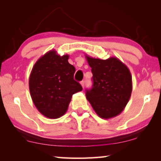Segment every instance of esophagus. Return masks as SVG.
Wrapping results in <instances>:
<instances>
[{
  "label": "esophagus",
  "instance_id": "1",
  "mask_svg": "<svg viewBox=\"0 0 161 161\" xmlns=\"http://www.w3.org/2000/svg\"><path fill=\"white\" fill-rule=\"evenodd\" d=\"M80 84H81V86L83 87L84 88V81H81V82H80Z\"/></svg>",
  "mask_w": 161,
  "mask_h": 161
}]
</instances>
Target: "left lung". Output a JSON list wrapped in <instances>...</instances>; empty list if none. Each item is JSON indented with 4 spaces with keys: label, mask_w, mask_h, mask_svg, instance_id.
Wrapping results in <instances>:
<instances>
[{
    "label": "left lung",
    "mask_w": 161,
    "mask_h": 161,
    "mask_svg": "<svg viewBox=\"0 0 161 161\" xmlns=\"http://www.w3.org/2000/svg\"><path fill=\"white\" fill-rule=\"evenodd\" d=\"M93 74V86L86 90V99L100 118L108 119L119 115L130 99L132 76L125 64L116 57L107 59L86 54Z\"/></svg>",
    "instance_id": "left-lung-1"
}]
</instances>
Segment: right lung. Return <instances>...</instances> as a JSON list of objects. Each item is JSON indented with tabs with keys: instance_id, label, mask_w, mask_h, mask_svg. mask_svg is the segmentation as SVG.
Returning <instances> with one entry per match:
<instances>
[{
	"instance_id": "right-lung-1",
	"label": "right lung",
	"mask_w": 161,
	"mask_h": 161,
	"mask_svg": "<svg viewBox=\"0 0 161 161\" xmlns=\"http://www.w3.org/2000/svg\"><path fill=\"white\" fill-rule=\"evenodd\" d=\"M68 54L52 50L35 62L29 77V89L35 107L43 116L58 119L67 111L72 95L82 90L74 80L75 68Z\"/></svg>"
}]
</instances>
